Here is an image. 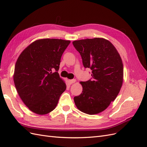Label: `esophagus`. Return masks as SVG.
<instances>
[{"label":"esophagus","mask_w":147,"mask_h":147,"mask_svg":"<svg viewBox=\"0 0 147 147\" xmlns=\"http://www.w3.org/2000/svg\"><path fill=\"white\" fill-rule=\"evenodd\" d=\"M75 82H76V80L75 79H72V80H69V83L70 84H72V83H74Z\"/></svg>","instance_id":"1"}]
</instances>
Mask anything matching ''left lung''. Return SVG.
I'll list each match as a JSON object with an SVG mask.
<instances>
[{"label":"left lung","instance_id":"obj_1","mask_svg":"<svg viewBox=\"0 0 147 147\" xmlns=\"http://www.w3.org/2000/svg\"><path fill=\"white\" fill-rule=\"evenodd\" d=\"M80 54L83 66L91 70L92 80L81 82L82 93L74 97L81 112L95 115L103 112L113 101L123 82V65L113 44L103 38H86L72 42Z\"/></svg>","mask_w":147,"mask_h":147}]
</instances>
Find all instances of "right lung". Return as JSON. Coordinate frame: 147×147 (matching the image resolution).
Here are the masks:
<instances>
[{
  "instance_id": "1",
  "label": "right lung",
  "mask_w": 147,
  "mask_h": 147,
  "mask_svg": "<svg viewBox=\"0 0 147 147\" xmlns=\"http://www.w3.org/2000/svg\"><path fill=\"white\" fill-rule=\"evenodd\" d=\"M70 40L43 38L26 48L15 67L13 80L24 104L32 112L48 114L54 110L66 84L57 71Z\"/></svg>"
}]
</instances>
